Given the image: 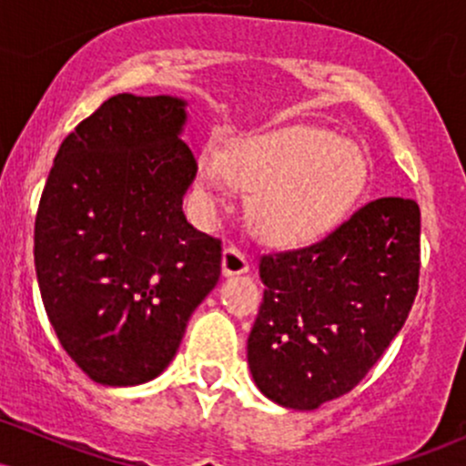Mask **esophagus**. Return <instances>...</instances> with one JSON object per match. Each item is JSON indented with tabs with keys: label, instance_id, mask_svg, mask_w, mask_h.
Returning <instances> with one entry per match:
<instances>
[{
	"label": "esophagus",
	"instance_id": "obj_1",
	"mask_svg": "<svg viewBox=\"0 0 466 466\" xmlns=\"http://www.w3.org/2000/svg\"><path fill=\"white\" fill-rule=\"evenodd\" d=\"M221 267H223V274L226 276L243 274V271L249 269V260H248V256L238 249V245L229 243V245H226V249H223Z\"/></svg>",
	"mask_w": 466,
	"mask_h": 466
}]
</instances>
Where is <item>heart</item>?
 Here are the masks:
<instances>
[{
    "instance_id": "obj_1",
    "label": "heart",
    "mask_w": 466,
    "mask_h": 466,
    "mask_svg": "<svg viewBox=\"0 0 466 466\" xmlns=\"http://www.w3.org/2000/svg\"><path fill=\"white\" fill-rule=\"evenodd\" d=\"M197 175L210 199L232 186L254 192V228L276 243H298L349 210L366 181V162L335 133L293 127L229 144L223 157L206 153Z\"/></svg>"
}]
</instances>
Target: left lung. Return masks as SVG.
Segmentation results:
<instances>
[{
    "label": "left lung",
    "mask_w": 466,
    "mask_h": 466,
    "mask_svg": "<svg viewBox=\"0 0 466 466\" xmlns=\"http://www.w3.org/2000/svg\"><path fill=\"white\" fill-rule=\"evenodd\" d=\"M420 210L379 197L311 245L260 256L251 377L278 405L315 410L350 392L403 329L419 291Z\"/></svg>",
    "instance_id": "obj_1"
}]
</instances>
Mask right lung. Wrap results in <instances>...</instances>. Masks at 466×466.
<instances>
[{"instance_id": "right-lung-1", "label": "right lung", "mask_w": 466, "mask_h": 466, "mask_svg": "<svg viewBox=\"0 0 466 466\" xmlns=\"http://www.w3.org/2000/svg\"><path fill=\"white\" fill-rule=\"evenodd\" d=\"M184 106L173 96H111L58 147L36 210L47 319L103 386L157 377L221 276V240L181 210L197 173L179 137Z\"/></svg>"}]
</instances>
